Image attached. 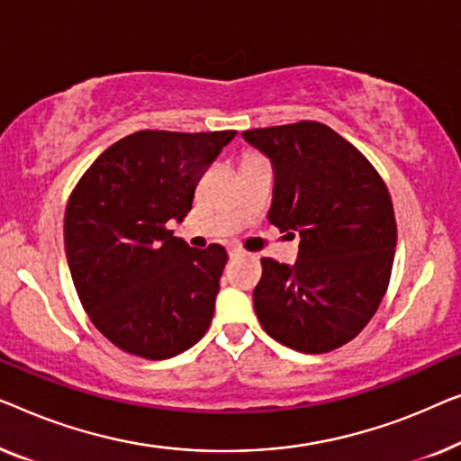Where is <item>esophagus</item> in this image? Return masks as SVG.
I'll list each match as a JSON object with an SVG mask.
<instances>
[{
    "instance_id": "1",
    "label": "esophagus",
    "mask_w": 461,
    "mask_h": 461,
    "mask_svg": "<svg viewBox=\"0 0 461 461\" xmlns=\"http://www.w3.org/2000/svg\"><path fill=\"white\" fill-rule=\"evenodd\" d=\"M228 252H230V257H231V258H236V257H242V255H244V250H242V249H236V246H231V249H230Z\"/></svg>"
}]
</instances>
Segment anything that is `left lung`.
<instances>
[{
  "label": "left lung",
  "instance_id": "1",
  "mask_svg": "<svg viewBox=\"0 0 461 461\" xmlns=\"http://www.w3.org/2000/svg\"><path fill=\"white\" fill-rule=\"evenodd\" d=\"M242 138L274 167L269 223L301 236L294 265L261 258L258 321L294 351H334L367 326L388 288L397 246L391 194L357 148L321 122Z\"/></svg>",
  "mask_w": 461,
  "mask_h": 461
}]
</instances>
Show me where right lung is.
Here are the masks:
<instances>
[{"label":"right lung","instance_id":"1","mask_svg":"<svg viewBox=\"0 0 461 461\" xmlns=\"http://www.w3.org/2000/svg\"><path fill=\"white\" fill-rule=\"evenodd\" d=\"M236 131H138L104 150L75 185L64 249L94 326L125 353L168 359L211 326L228 252L167 230L192 209L200 175Z\"/></svg>","mask_w":461,"mask_h":461}]
</instances>
